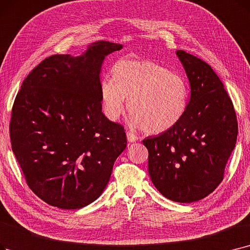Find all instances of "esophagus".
<instances>
[{
    "mask_svg": "<svg viewBox=\"0 0 250 250\" xmlns=\"http://www.w3.org/2000/svg\"><path fill=\"white\" fill-rule=\"evenodd\" d=\"M126 139H127L128 142L132 143V142H135V141H137L139 138L132 132H126Z\"/></svg>",
    "mask_w": 250,
    "mask_h": 250,
    "instance_id": "1",
    "label": "esophagus"
}]
</instances>
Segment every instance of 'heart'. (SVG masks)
I'll use <instances>...</instances> for the list:
<instances>
[{
    "label": "heart",
    "instance_id": "obj_1",
    "mask_svg": "<svg viewBox=\"0 0 250 250\" xmlns=\"http://www.w3.org/2000/svg\"><path fill=\"white\" fill-rule=\"evenodd\" d=\"M114 79L104 78L100 95L104 113L116 121L125 108L132 123L149 134H160L177 125L185 115L190 89L183 75L150 60L125 59L112 68Z\"/></svg>",
    "mask_w": 250,
    "mask_h": 250
}]
</instances>
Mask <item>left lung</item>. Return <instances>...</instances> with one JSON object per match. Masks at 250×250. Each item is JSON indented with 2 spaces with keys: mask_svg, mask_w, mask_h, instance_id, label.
Masks as SVG:
<instances>
[{
  "mask_svg": "<svg viewBox=\"0 0 250 250\" xmlns=\"http://www.w3.org/2000/svg\"><path fill=\"white\" fill-rule=\"evenodd\" d=\"M177 55L190 83L187 111L177 125L143 144L156 189L167 199L190 203L208 196L223 181L238 124L232 100L210 65L183 50Z\"/></svg>",
  "mask_w": 250,
  "mask_h": 250,
  "instance_id": "8db88e82",
  "label": "left lung"
}]
</instances>
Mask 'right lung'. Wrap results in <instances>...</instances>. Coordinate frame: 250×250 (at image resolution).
Here are the masks:
<instances>
[{"label":"right lung","instance_id":"add662e5","mask_svg":"<svg viewBox=\"0 0 250 250\" xmlns=\"http://www.w3.org/2000/svg\"><path fill=\"white\" fill-rule=\"evenodd\" d=\"M123 48L100 41L81 56L53 55L21 84L10 139L28 187L46 203L78 209L95 201L125 149V127L102 113L100 71Z\"/></svg>","mask_w":250,"mask_h":250}]
</instances>
